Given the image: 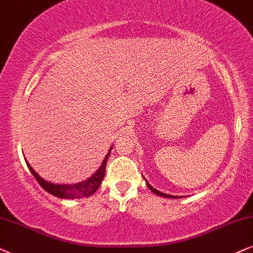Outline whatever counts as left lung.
<instances>
[{"mask_svg": "<svg viewBox=\"0 0 253 253\" xmlns=\"http://www.w3.org/2000/svg\"><path fill=\"white\" fill-rule=\"evenodd\" d=\"M144 179H146V178H144ZM146 184H147V186L149 187V190L153 192V193H155V194H157V195H160V197H164V198H171V199H179V198H183V197H177V195H170V194H166V193H162V192H160V191H157L156 188H154L153 186H151V185L148 183L147 181V179H146Z\"/></svg>", "mask_w": 253, "mask_h": 253, "instance_id": "left-lung-1", "label": "left lung"}]
</instances>
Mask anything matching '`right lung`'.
I'll use <instances>...</instances> for the list:
<instances>
[{"mask_svg":"<svg viewBox=\"0 0 253 253\" xmlns=\"http://www.w3.org/2000/svg\"><path fill=\"white\" fill-rule=\"evenodd\" d=\"M111 150H112V147L110 148L109 153H107L105 158H104L102 166L99 167V169L97 170L91 177L87 178L86 180L80 181V183H76V184L50 183V181L42 179V178L40 177L35 170H33V168L30 166L28 161H26V164H28V168L30 169V171H31L33 176H35L36 180L38 181L40 186H42L45 191L48 192L49 194L54 195V197L61 198V199H81V198L90 197V195H92L97 190H98V187L100 186V184H102L103 181V178L105 176L107 158L110 156Z\"/></svg>","mask_w":253,"mask_h":253,"instance_id":"1","label":"right lung"}]
</instances>
